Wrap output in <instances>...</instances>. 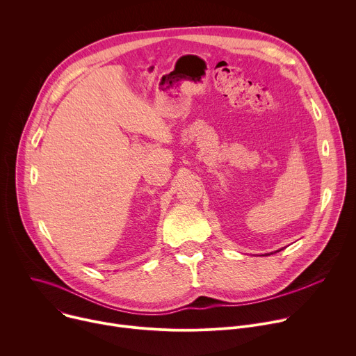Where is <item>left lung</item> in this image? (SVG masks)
<instances>
[{"label": "left lung", "mask_w": 356, "mask_h": 356, "mask_svg": "<svg viewBox=\"0 0 356 356\" xmlns=\"http://www.w3.org/2000/svg\"><path fill=\"white\" fill-rule=\"evenodd\" d=\"M279 250H282V249H277V250H275V252H270V255H272V253H276V252H279ZM266 255H269V253H266Z\"/></svg>", "instance_id": "8db88e82"}]
</instances>
